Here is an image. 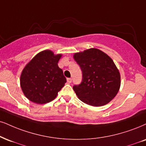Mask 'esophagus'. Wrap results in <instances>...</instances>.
<instances>
[{"mask_svg": "<svg viewBox=\"0 0 146 146\" xmlns=\"http://www.w3.org/2000/svg\"><path fill=\"white\" fill-rule=\"evenodd\" d=\"M67 82H68V83H71V82H72V78H67Z\"/></svg>", "mask_w": 146, "mask_h": 146, "instance_id": "34e87169", "label": "esophagus"}]
</instances>
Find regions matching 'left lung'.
Returning a JSON list of instances; mask_svg holds the SVG:
<instances>
[{
	"mask_svg": "<svg viewBox=\"0 0 146 146\" xmlns=\"http://www.w3.org/2000/svg\"><path fill=\"white\" fill-rule=\"evenodd\" d=\"M74 58L82 70V82L73 86L79 100L93 106L109 103L120 86V73L108 55L97 48L75 53Z\"/></svg>",
	"mask_w": 146,
	"mask_h": 146,
	"instance_id": "obj_1",
	"label": "left lung"
}]
</instances>
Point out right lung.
<instances>
[{
    "label": "right lung",
    "mask_w": 146,
    "mask_h": 146,
    "mask_svg": "<svg viewBox=\"0 0 146 146\" xmlns=\"http://www.w3.org/2000/svg\"><path fill=\"white\" fill-rule=\"evenodd\" d=\"M61 55L43 51L32 59L23 70L20 84L28 100L36 104H46L56 98L66 82L63 70L59 68Z\"/></svg>",
    "instance_id": "right-lung-1"
}]
</instances>
